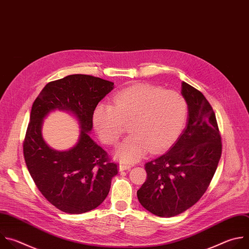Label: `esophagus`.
I'll return each mask as SVG.
<instances>
[{
    "mask_svg": "<svg viewBox=\"0 0 249 249\" xmlns=\"http://www.w3.org/2000/svg\"><path fill=\"white\" fill-rule=\"evenodd\" d=\"M130 168H131V166H130V165H127V164H120V166H119V170H120L121 172L125 171V170H129Z\"/></svg>",
    "mask_w": 249,
    "mask_h": 249,
    "instance_id": "34e87169",
    "label": "esophagus"
}]
</instances>
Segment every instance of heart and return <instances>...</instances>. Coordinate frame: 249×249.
I'll list each match as a JSON object with an SVG mask.
<instances>
[{
    "label": "heart",
    "instance_id": "heart-1",
    "mask_svg": "<svg viewBox=\"0 0 249 249\" xmlns=\"http://www.w3.org/2000/svg\"><path fill=\"white\" fill-rule=\"evenodd\" d=\"M187 116V104L178 91L139 83L118 91L110 104H98L92 115L95 130L107 145L118 143L128 130L131 133L117 149L123 162L133 163L150 150L167 148L179 134Z\"/></svg>",
    "mask_w": 249,
    "mask_h": 249
}]
</instances>
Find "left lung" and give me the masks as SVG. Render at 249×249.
<instances>
[{
    "instance_id": "obj_1",
    "label": "left lung",
    "mask_w": 249,
    "mask_h": 249,
    "mask_svg": "<svg viewBox=\"0 0 249 249\" xmlns=\"http://www.w3.org/2000/svg\"><path fill=\"white\" fill-rule=\"evenodd\" d=\"M186 126L170 150L145 165L147 179L137 190L140 204L159 217L177 216L194 205L217 170L222 143L215 113L204 95L181 82Z\"/></svg>"
}]
</instances>
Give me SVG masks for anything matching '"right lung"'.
<instances>
[{
    "label": "right lung",
    "instance_id": "right-lung-1",
    "mask_svg": "<svg viewBox=\"0 0 249 249\" xmlns=\"http://www.w3.org/2000/svg\"><path fill=\"white\" fill-rule=\"evenodd\" d=\"M114 89V83L86 74H71L49 82L32 105L23 141L28 172L46 199L69 214H81L107 197L118 165L89 135L95 107ZM55 109L72 114L80 124V138L69 151L58 152L42 138L43 119Z\"/></svg>",
    "mask_w": 249,
    "mask_h": 249
}]
</instances>
